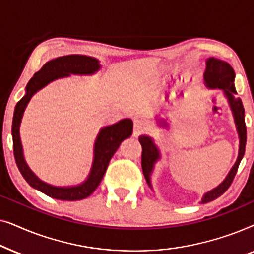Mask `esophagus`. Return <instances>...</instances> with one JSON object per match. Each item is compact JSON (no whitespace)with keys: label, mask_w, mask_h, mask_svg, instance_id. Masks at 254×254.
<instances>
[{"label":"esophagus","mask_w":254,"mask_h":254,"mask_svg":"<svg viewBox=\"0 0 254 254\" xmlns=\"http://www.w3.org/2000/svg\"><path fill=\"white\" fill-rule=\"evenodd\" d=\"M148 129V125L144 120L136 119L134 121V135H140Z\"/></svg>","instance_id":"1"}]
</instances>
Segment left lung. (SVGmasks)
<instances>
[{"label":"left lung","instance_id":"1","mask_svg":"<svg viewBox=\"0 0 254 254\" xmlns=\"http://www.w3.org/2000/svg\"><path fill=\"white\" fill-rule=\"evenodd\" d=\"M207 67L206 71H204V81L208 88H218L222 89L228 97L229 104L234 113L235 123L237 126V130L239 134V154L237 162L232 166L231 171L229 172L227 178L224 182L220 184L216 189L211 190L210 192L206 193L202 197V203H207L209 201H213L221 196L229 187H230L232 180H234L236 173H237L239 163H241L243 156L245 152V144H246V126H245V113L244 107H243L242 100L239 98H235L234 93H236L235 89V71L232 67L227 62L218 60V59L210 58L207 60ZM140 143L142 145V171L145 177V180L150 185V175L152 169H154L155 162L159 158V152L154 144V142L150 137L148 136H140L138 137Z\"/></svg>","mask_w":254,"mask_h":254}]
</instances>
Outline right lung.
<instances>
[{
	"label": "right lung",
	"mask_w": 254,
	"mask_h": 254,
	"mask_svg": "<svg viewBox=\"0 0 254 254\" xmlns=\"http://www.w3.org/2000/svg\"><path fill=\"white\" fill-rule=\"evenodd\" d=\"M99 67V62L97 59L85 57V55H67V57L57 58L54 60L48 61L30 79L26 85L25 96L16 104L11 128L13 155H15L16 164L18 166V170L22 173L24 179L31 186L39 190L40 192L48 196L54 197V199L75 201L85 199V197L91 195L102 182L114 152L119 148L121 142L125 138L129 137L133 133V121L130 119H124L116 125L107 126L100 130L95 143V159H93L91 172H90L86 182L74 187H55L41 182L31 171L25 163V159H24L19 137V125L24 110H25L27 103L30 102L31 97L50 82L60 77H65L70 74H93L98 70Z\"/></svg>",
	"instance_id": "obj_1"
}]
</instances>
